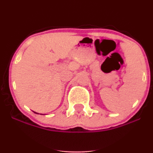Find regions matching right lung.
Listing matches in <instances>:
<instances>
[{
    "mask_svg": "<svg viewBox=\"0 0 153 153\" xmlns=\"http://www.w3.org/2000/svg\"><path fill=\"white\" fill-rule=\"evenodd\" d=\"M34 113H36V112H34ZM36 114H37V113H36Z\"/></svg>",
    "mask_w": 153,
    "mask_h": 153,
    "instance_id": "add662e5",
    "label": "right lung"
}]
</instances>
